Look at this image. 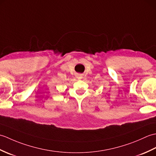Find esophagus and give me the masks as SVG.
Masks as SVG:
<instances>
[{
  "label": "esophagus",
  "mask_w": 156,
  "mask_h": 156,
  "mask_svg": "<svg viewBox=\"0 0 156 156\" xmlns=\"http://www.w3.org/2000/svg\"><path fill=\"white\" fill-rule=\"evenodd\" d=\"M76 77H77L78 79H82V76H80V75H78L77 76H76Z\"/></svg>",
  "instance_id": "1"
}]
</instances>
